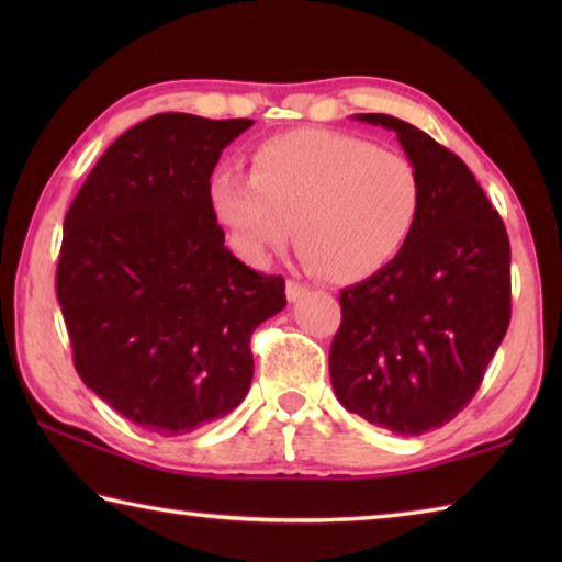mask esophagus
Instances as JSON below:
<instances>
[{"label": "esophagus", "instance_id": "1", "mask_svg": "<svg viewBox=\"0 0 562 562\" xmlns=\"http://www.w3.org/2000/svg\"><path fill=\"white\" fill-rule=\"evenodd\" d=\"M284 294H288L290 302H297L300 297L307 294V288H304V284L297 282V280H288V282H284Z\"/></svg>", "mask_w": 562, "mask_h": 562}]
</instances>
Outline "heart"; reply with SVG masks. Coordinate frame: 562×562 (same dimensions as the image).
Here are the masks:
<instances>
[{
  "mask_svg": "<svg viewBox=\"0 0 562 562\" xmlns=\"http://www.w3.org/2000/svg\"><path fill=\"white\" fill-rule=\"evenodd\" d=\"M422 201L412 160L335 131L265 140L250 176L223 168L207 183L211 213L245 262H268L294 225L302 258L341 284L372 278L404 250Z\"/></svg>",
  "mask_w": 562,
  "mask_h": 562,
  "instance_id": "1",
  "label": "heart"
}]
</instances>
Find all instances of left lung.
Listing matches in <instances>:
<instances>
[{
	"label": "left lung",
	"instance_id": "1",
	"mask_svg": "<svg viewBox=\"0 0 562 562\" xmlns=\"http://www.w3.org/2000/svg\"><path fill=\"white\" fill-rule=\"evenodd\" d=\"M394 131L422 180L418 223L404 250L339 294L329 376L341 406L398 436L449 424L479 392L510 322V245L469 166L412 123Z\"/></svg>",
	"mask_w": 562,
	"mask_h": 562
}]
</instances>
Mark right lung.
<instances>
[{"label": "right lung", "mask_w": 562, "mask_h": 562, "mask_svg": "<svg viewBox=\"0 0 562 562\" xmlns=\"http://www.w3.org/2000/svg\"><path fill=\"white\" fill-rule=\"evenodd\" d=\"M250 119L156 113L113 140L64 217L56 297L81 382L158 436L223 418L252 382L250 337L288 304L243 265L207 205Z\"/></svg>", "instance_id": "add662e5"}]
</instances>
